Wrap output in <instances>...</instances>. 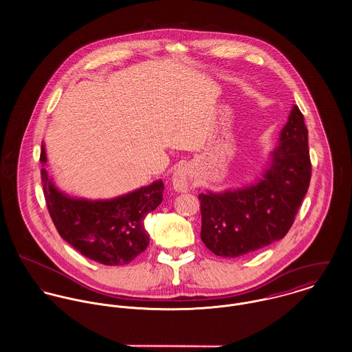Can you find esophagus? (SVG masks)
Returning a JSON list of instances; mask_svg holds the SVG:
<instances>
[{"label":"esophagus","mask_w":352,"mask_h":352,"mask_svg":"<svg viewBox=\"0 0 352 352\" xmlns=\"http://www.w3.org/2000/svg\"><path fill=\"white\" fill-rule=\"evenodd\" d=\"M173 186L174 190L186 192L190 189L194 188V182L190 174V170L188 167H178L174 174H173Z\"/></svg>","instance_id":"obj_1"}]
</instances>
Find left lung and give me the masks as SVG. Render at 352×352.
I'll list each match as a JSON object with an SVG mask.
<instances>
[{"mask_svg":"<svg viewBox=\"0 0 352 352\" xmlns=\"http://www.w3.org/2000/svg\"><path fill=\"white\" fill-rule=\"evenodd\" d=\"M309 181L308 130L294 106L263 178L241 189L198 195L201 240L221 257H239L281 240L295 221Z\"/></svg>","mask_w":352,"mask_h":352,"instance_id":"1","label":"left lung"}]
</instances>
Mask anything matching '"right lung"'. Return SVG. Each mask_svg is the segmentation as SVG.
I'll return each instance as SVG.
<instances>
[{
  "label": "right lung",
  "mask_w": 352,
  "mask_h": 352,
  "mask_svg": "<svg viewBox=\"0 0 352 352\" xmlns=\"http://www.w3.org/2000/svg\"><path fill=\"white\" fill-rule=\"evenodd\" d=\"M41 181L48 212L64 241L82 256L103 265L131 263L150 243L144 218L163 198V182L134 190L112 199L68 197L54 186L44 168L47 153L41 144Z\"/></svg>",
  "instance_id": "obj_1"
}]
</instances>
